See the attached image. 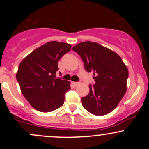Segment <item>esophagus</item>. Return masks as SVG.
<instances>
[{
    "mask_svg": "<svg viewBox=\"0 0 149 149\" xmlns=\"http://www.w3.org/2000/svg\"><path fill=\"white\" fill-rule=\"evenodd\" d=\"M72 84L73 85V86L76 87L79 85V83H77V82H72Z\"/></svg>",
    "mask_w": 149,
    "mask_h": 149,
    "instance_id": "obj_1",
    "label": "esophagus"
}]
</instances>
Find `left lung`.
Wrapping results in <instances>:
<instances>
[{"label":"left lung","mask_w":149,"mask_h":149,"mask_svg":"<svg viewBox=\"0 0 149 149\" xmlns=\"http://www.w3.org/2000/svg\"><path fill=\"white\" fill-rule=\"evenodd\" d=\"M73 50L82 58L85 70L93 73L95 81L89 85L88 95L81 99L83 107L94 115L109 113L127 90V66L117 53L97 42H81Z\"/></svg>","instance_id":"obj_1"}]
</instances>
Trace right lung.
Instances as JSON below:
<instances>
[{
	"instance_id": "obj_1",
	"label": "right lung",
	"mask_w": 149,
	"mask_h": 149,
	"mask_svg": "<svg viewBox=\"0 0 149 149\" xmlns=\"http://www.w3.org/2000/svg\"><path fill=\"white\" fill-rule=\"evenodd\" d=\"M71 44L50 41L34 49L22 59L16 78L22 93L33 109L50 112L64 103L70 82L57 78L58 61L69 52Z\"/></svg>"
}]
</instances>
